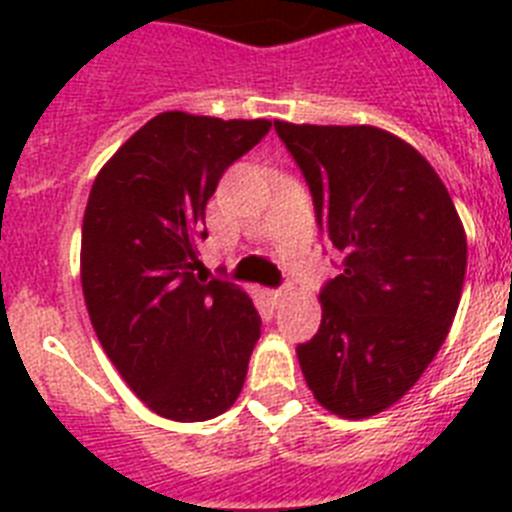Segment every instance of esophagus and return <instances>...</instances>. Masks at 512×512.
Returning <instances> with one entry per match:
<instances>
[{
  "instance_id": "obj_1",
  "label": "esophagus",
  "mask_w": 512,
  "mask_h": 512,
  "mask_svg": "<svg viewBox=\"0 0 512 512\" xmlns=\"http://www.w3.org/2000/svg\"><path fill=\"white\" fill-rule=\"evenodd\" d=\"M287 300H289V287L277 289V292H271V302H274V305H277V307H282Z\"/></svg>"
}]
</instances>
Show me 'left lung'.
Masks as SVG:
<instances>
[{
	"label": "left lung",
	"mask_w": 512,
	"mask_h": 512,
	"mask_svg": "<svg viewBox=\"0 0 512 512\" xmlns=\"http://www.w3.org/2000/svg\"><path fill=\"white\" fill-rule=\"evenodd\" d=\"M300 166L341 274L320 292L318 333L297 346L315 400L341 418L395 405L449 336L467 233L433 166L372 125L274 120Z\"/></svg>",
	"instance_id": "left-lung-1"
}]
</instances>
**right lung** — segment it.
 <instances>
[{
	"label": "right lung",
	"mask_w": 512,
	"mask_h": 512,
	"mask_svg": "<svg viewBox=\"0 0 512 512\" xmlns=\"http://www.w3.org/2000/svg\"><path fill=\"white\" fill-rule=\"evenodd\" d=\"M269 120L161 112L102 166L81 225V289L104 354L161 418L238 400L261 318L241 287L202 279L205 207Z\"/></svg>",
	"instance_id": "obj_1"
}]
</instances>
